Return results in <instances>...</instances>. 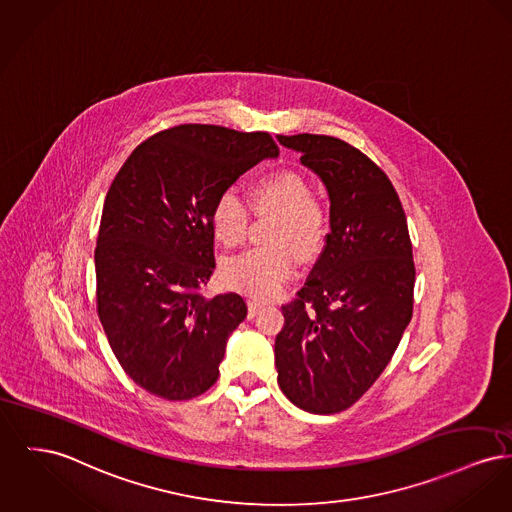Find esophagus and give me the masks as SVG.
<instances>
[{
    "label": "esophagus",
    "mask_w": 512,
    "mask_h": 512,
    "mask_svg": "<svg viewBox=\"0 0 512 512\" xmlns=\"http://www.w3.org/2000/svg\"><path fill=\"white\" fill-rule=\"evenodd\" d=\"M263 307H265L263 301L249 300V317H255Z\"/></svg>",
    "instance_id": "esophagus-1"
}]
</instances>
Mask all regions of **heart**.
I'll return each mask as SVG.
<instances>
[{
	"label": "heart",
	"instance_id": "b5f03b06",
	"mask_svg": "<svg viewBox=\"0 0 512 512\" xmlns=\"http://www.w3.org/2000/svg\"><path fill=\"white\" fill-rule=\"evenodd\" d=\"M253 197L259 209L280 212L272 241L278 245L249 249L232 257L224 267L226 282L253 298H272L282 290L296 269V253L309 257L317 253L327 236L325 211L313 201V189L294 170H278L253 183ZM212 228L226 245H240L249 224L245 201L234 189L218 195L212 207Z\"/></svg>",
	"mask_w": 512,
	"mask_h": 512
}]
</instances>
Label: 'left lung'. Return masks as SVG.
Returning <instances> with one entry per match:
<instances>
[{"instance_id": "obj_1", "label": "left lung", "mask_w": 512, "mask_h": 512, "mask_svg": "<svg viewBox=\"0 0 512 512\" xmlns=\"http://www.w3.org/2000/svg\"><path fill=\"white\" fill-rule=\"evenodd\" d=\"M276 139L300 152L331 203L325 249L282 305L278 385L301 410L336 414L377 381L412 319V241L391 180L363 152L327 135Z\"/></svg>"}]
</instances>
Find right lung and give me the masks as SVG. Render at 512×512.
<instances>
[{
  "instance_id": "1",
  "label": "right lung",
  "mask_w": 512,
  "mask_h": 512,
  "mask_svg": "<svg viewBox=\"0 0 512 512\" xmlns=\"http://www.w3.org/2000/svg\"><path fill=\"white\" fill-rule=\"evenodd\" d=\"M276 156L269 133L185 123L141 143L112 181L94 249L96 307L123 371L154 396L189 400L216 383L247 305L236 292H199L216 267L212 207Z\"/></svg>"
}]
</instances>
